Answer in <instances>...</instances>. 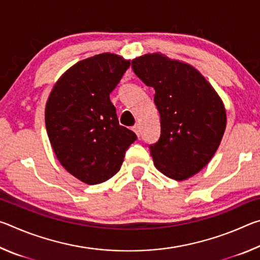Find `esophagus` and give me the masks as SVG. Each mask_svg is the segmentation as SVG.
Listing matches in <instances>:
<instances>
[{"label":"esophagus","instance_id":"34e87169","mask_svg":"<svg viewBox=\"0 0 260 260\" xmlns=\"http://www.w3.org/2000/svg\"><path fill=\"white\" fill-rule=\"evenodd\" d=\"M132 129H133V131L135 132V134H136V135L140 136V132H141V129H140V125H139V124L134 125L133 127H132Z\"/></svg>","mask_w":260,"mask_h":260}]
</instances>
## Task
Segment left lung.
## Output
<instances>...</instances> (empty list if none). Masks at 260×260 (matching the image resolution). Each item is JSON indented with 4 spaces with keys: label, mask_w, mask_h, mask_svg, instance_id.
<instances>
[{
    "label": "left lung",
    "mask_w": 260,
    "mask_h": 260,
    "mask_svg": "<svg viewBox=\"0 0 260 260\" xmlns=\"http://www.w3.org/2000/svg\"><path fill=\"white\" fill-rule=\"evenodd\" d=\"M134 73L155 89L160 136L150 144L153 164L171 179L199 173L217 151L226 128V110L195 68L161 54L132 60Z\"/></svg>",
    "instance_id": "left-lung-1"
}]
</instances>
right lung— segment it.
Returning a JSON list of instances; mask_svg holds the SVG:
<instances>
[{
  "instance_id": "right-lung-1",
  "label": "right lung",
  "mask_w": 260,
  "mask_h": 260,
  "mask_svg": "<svg viewBox=\"0 0 260 260\" xmlns=\"http://www.w3.org/2000/svg\"><path fill=\"white\" fill-rule=\"evenodd\" d=\"M129 64L110 52L78 61L58 79L47 101V133L57 159L87 184L112 178L138 139L119 125L110 101Z\"/></svg>"
}]
</instances>
